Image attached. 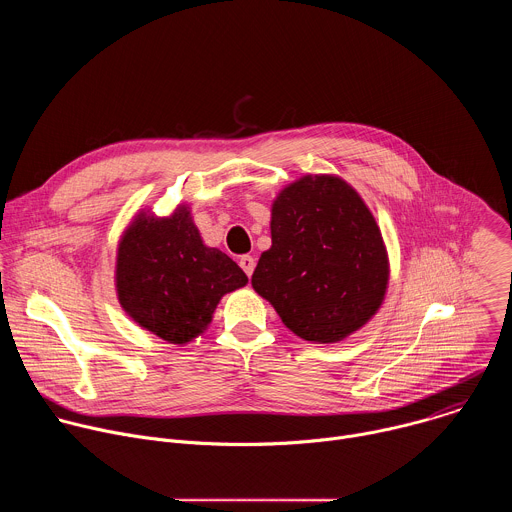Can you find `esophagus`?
Here are the masks:
<instances>
[{
	"instance_id": "obj_1",
	"label": "esophagus",
	"mask_w": 512,
	"mask_h": 512,
	"mask_svg": "<svg viewBox=\"0 0 512 512\" xmlns=\"http://www.w3.org/2000/svg\"><path fill=\"white\" fill-rule=\"evenodd\" d=\"M239 265H241V269L247 273V277L253 275V271H255V259H253L251 255H243V257L239 259Z\"/></svg>"
}]
</instances>
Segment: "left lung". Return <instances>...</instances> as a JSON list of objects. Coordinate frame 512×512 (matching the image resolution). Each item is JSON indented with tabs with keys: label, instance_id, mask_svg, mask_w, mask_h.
Masks as SVG:
<instances>
[{
	"label": "left lung",
	"instance_id": "obj_1",
	"mask_svg": "<svg viewBox=\"0 0 512 512\" xmlns=\"http://www.w3.org/2000/svg\"><path fill=\"white\" fill-rule=\"evenodd\" d=\"M253 289L304 340L338 342L381 308L389 261L375 216L336 176H304L271 208Z\"/></svg>",
	"mask_w": 512,
	"mask_h": 512
}]
</instances>
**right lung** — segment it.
<instances>
[{
	"mask_svg": "<svg viewBox=\"0 0 512 512\" xmlns=\"http://www.w3.org/2000/svg\"><path fill=\"white\" fill-rule=\"evenodd\" d=\"M117 296L145 330L186 344L210 324L216 304L249 279L223 251L202 243L190 210L137 214L117 251Z\"/></svg>",
	"mask_w": 512,
	"mask_h": 512,
	"instance_id": "1",
	"label": "right lung"
}]
</instances>
